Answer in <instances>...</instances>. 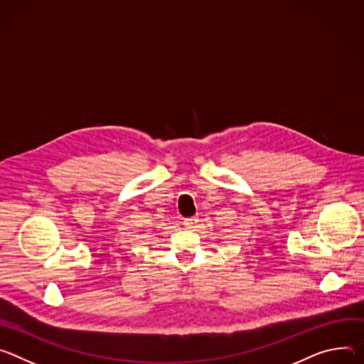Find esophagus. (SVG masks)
<instances>
[{"instance_id": "1", "label": "esophagus", "mask_w": 364, "mask_h": 364, "mask_svg": "<svg viewBox=\"0 0 364 364\" xmlns=\"http://www.w3.org/2000/svg\"><path fill=\"white\" fill-rule=\"evenodd\" d=\"M199 220H198V217H189V218H185V225L188 227V228H193L195 227V224L198 223Z\"/></svg>"}]
</instances>
